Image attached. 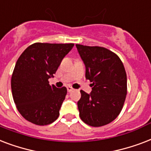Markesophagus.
Segmentation results:
<instances>
[{
    "instance_id": "obj_1",
    "label": "esophagus",
    "mask_w": 151,
    "mask_h": 151,
    "mask_svg": "<svg viewBox=\"0 0 151 151\" xmlns=\"http://www.w3.org/2000/svg\"><path fill=\"white\" fill-rule=\"evenodd\" d=\"M67 91L68 92H72L74 91V89L72 88V86H67Z\"/></svg>"
}]
</instances>
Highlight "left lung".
I'll use <instances>...</instances> for the list:
<instances>
[{
	"label": "left lung",
	"instance_id": "1",
	"mask_svg": "<svg viewBox=\"0 0 151 151\" xmlns=\"http://www.w3.org/2000/svg\"><path fill=\"white\" fill-rule=\"evenodd\" d=\"M76 45L86 66V79L92 83L91 94L80 91L79 116L92 127L108 124L120 114L126 99L127 75L123 63L106 48Z\"/></svg>",
	"mask_w": 151,
	"mask_h": 151
}]
</instances>
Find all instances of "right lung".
Wrapping results in <instances>:
<instances>
[{
	"label": "right lung",
	"instance_id": "obj_1",
	"mask_svg": "<svg viewBox=\"0 0 151 151\" xmlns=\"http://www.w3.org/2000/svg\"><path fill=\"white\" fill-rule=\"evenodd\" d=\"M73 43H34L19 57L12 76L14 102L21 115L36 125H47L57 120L67 94V88L50 86L63 58Z\"/></svg>",
	"mask_w": 151,
	"mask_h": 151
}]
</instances>
